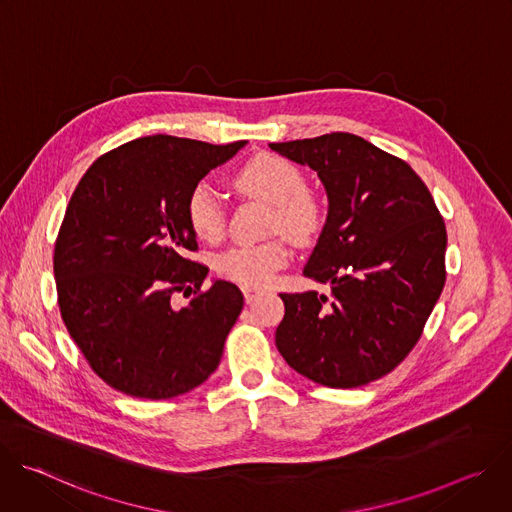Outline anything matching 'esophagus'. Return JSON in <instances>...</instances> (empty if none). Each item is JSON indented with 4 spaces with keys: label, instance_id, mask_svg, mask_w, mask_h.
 Here are the masks:
<instances>
[{
    "label": "esophagus",
    "instance_id": "esophagus-1",
    "mask_svg": "<svg viewBox=\"0 0 512 512\" xmlns=\"http://www.w3.org/2000/svg\"><path fill=\"white\" fill-rule=\"evenodd\" d=\"M243 294H245V302L251 304V302L261 294V291L255 289V287H243Z\"/></svg>",
    "mask_w": 512,
    "mask_h": 512
}]
</instances>
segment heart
I'll return each mask as SVG.
<instances>
[{
    "instance_id": "heart-1",
    "label": "heart",
    "mask_w": 512,
    "mask_h": 512,
    "mask_svg": "<svg viewBox=\"0 0 512 512\" xmlns=\"http://www.w3.org/2000/svg\"><path fill=\"white\" fill-rule=\"evenodd\" d=\"M235 186L253 198L273 206L271 227L294 241H308L320 227V206L306 192L308 184L300 168L277 156H257L233 178ZM186 221L200 241L214 243L225 233V206L206 184H196L186 198ZM281 241L239 245L216 259L221 275L245 285L263 287L271 283L277 269L287 263Z\"/></svg>"
}]
</instances>
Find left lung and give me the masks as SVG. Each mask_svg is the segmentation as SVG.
Returning <instances> with one entry per match:
<instances>
[{
	"instance_id": "1",
	"label": "left lung",
	"mask_w": 512,
	"mask_h": 512,
	"mask_svg": "<svg viewBox=\"0 0 512 512\" xmlns=\"http://www.w3.org/2000/svg\"><path fill=\"white\" fill-rule=\"evenodd\" d=\"M312 168L328 196L304 277L330 294H279L275 346L306 379L352 389L391 373L417 344L446 283V225L403 160L352 133L269 143Z\"/></svg>"
}]
</instances>
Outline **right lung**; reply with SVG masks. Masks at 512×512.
I'll list each match as a JSON object with an SVG mask.
<instances>
[{"mask_svg":"<svg viewBox=\"0 0 512 512\" xmlns=\"http://www.w3.org/2000/svg\"><path fill=\"white\" fill-rule=\"evenodd\" d=\"M247 141L150 135L101 156L72 194L54 247L58 306L91 369L137 399H172L218 367L243 310L241 289L190 261L196 235L186 221L190 190ZM194 284L176 311L174 290Z\"/></svg>","mask_w":512,"mask_h":512,"instance_id":"add662e5","label":"right lung"}]
</instances>
